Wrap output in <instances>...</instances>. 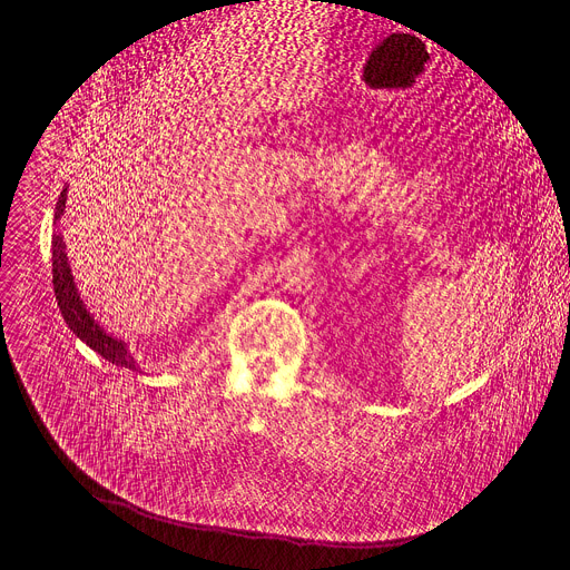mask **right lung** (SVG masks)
<instances>
[{
    "mask_svg": "<svg viewBox=\"0 0 570 570\" xmlns=\"http://www.w3.org/2000/svg\"><path fill=\"white\" fill-rule=\"evenodd\" d=\"M65 202H67V189H62V195L56 204V223L62 218ZM52 287H56V299H58V306L62 311L65 322L69 324V330L80 341L90 345L97 352V355H101L104 360H108L111 364L137 371V360L131 357L127 343L114 338L111 334H106L95 322V317L88 313L83 299H80V294L73 285L71 268L67 264L65 240H62L60 234L52 236Z\"/></svg>",
    "mask_w": 570,
    "mask_h": 570,
    "instance_id": "obj_1",
    "label": "right lung"
}]
</instances>
